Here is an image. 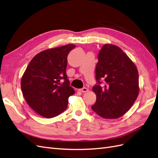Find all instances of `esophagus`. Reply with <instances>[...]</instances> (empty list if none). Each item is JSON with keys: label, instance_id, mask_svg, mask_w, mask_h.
<instances>
[{"label": "esophagus", "instance_id": "obj_1", "mask_svg": "<svg viewBox=\"0 0 158 158\" xmlns=\"http://www.w3.org/2000/svg\"><path fill=\"white\" fill-rule=\"evenodd\" d=\"M79 91H80L81 92H83V93H85V92H87L88 91V89L87 88H83L82 89H80Z\"/></svg>", "mask_w": 158, "mask_h": 158}]
</instances>
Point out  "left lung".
<instances>
[{
  "mask_svg": "<svg viewBox=\"0 0 158 158\" xmlns=\"http://www.w3.org/2000/svg\"><path fill=\"white\" fill-rule=\"evenodd\" d=\"M96 102L92 109L105 118H117L131 109L138 97V73L135 64L121 49L104 45L98 55Z\"/></svg>",
  "mask_w": 158,
  "mask_h": 158,
  "instance_id": "obj_1",
  "label": "left lung"
}]
</instances>
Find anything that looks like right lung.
Wrapping results in <instances>:
<instances>
[{"label": "right lung", "mask_w": 158, "mask_h": 158, "mask_svg": "<svg viewBox=\"0 0 158 158\" xmlns=\"http://www.w3.org/2000/svg\"><path fill=\"white\" fill-rule=\"evenodd\" d=\"M76 45H66L36 55L23 74L21 88L32 109L46 118L65 111L69 98L74 94L66 74L67 56Z\"/></svg>", "instance_id": "add662e5"}]
</instances>
